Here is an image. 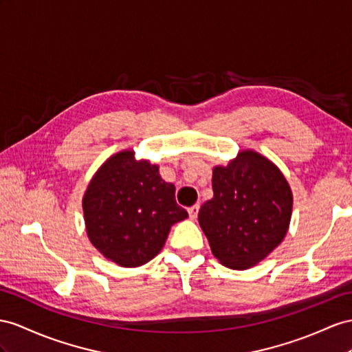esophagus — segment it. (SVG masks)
Here are the masks:
<instances>
[{
	"label": "esophagus",
	"instance_id": "1",
	"mask_svg": "<svg viewBox=\"0 0 352 352\" xmlns=\"http://www.w3.org/2000/svg\"><path fill=\"white\" fill-rule=\"evenodd\" d=\"M199 204H196V205H193V206H190V208H188L187 211H188V215H190V219L192 220H196V217H197V212H199Z\"/></svg>",
	"mask_w": 352,
	"mask_h": 352
}]
</instances>
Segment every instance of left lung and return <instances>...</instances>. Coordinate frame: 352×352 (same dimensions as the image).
Returning a JSON list of instances; mask_svg holds the SVG:
<instances>
[{"instance_id":"1","label":"left lung","mask_w":352,"mask_h":352,"mask_svg":"<svg viewBox=\"0 0 352 352\" xmlns=\"http://www.w3.org/2000/svg\"><path fill=\"white\" fill-rule=\"evenodd\" d=\"M212 192L197 220L223 266L253 267L281 244L290 228L293 193L272 160L241 150L226 166L212 168Z\"/></svg>"}]
</instances>
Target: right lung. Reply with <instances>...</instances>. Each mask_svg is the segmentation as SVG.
Masks as SVG:
<instances>
[{"mask_svg":"<svg viewBox=\"0 0 352 352\" xmlns=\"http://www.w3.org/2000/svg\"><path fill=\"white\" fill-rule=\"evenodd\" d=\"M86 233L107 260L122 267L148 263L164 248L173 224L188 214L159 165L122 150L98 168L83 195Z\"/></svg>","mask_w":352,"mask_h":352,"instance_id":"add662e5","label":"right lung"}]
</instances>
